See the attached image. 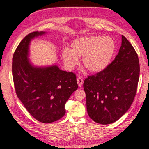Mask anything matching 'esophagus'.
<instances>
[{"label":"esophagus","mask_w":149,"mask_h":149,"mask_svg":"<svg viewBox=\"0 0 149 149\" xmlns=\"http://www.w3.org/2000/svg\"><path fill=\"white\" fill-rule=\"evenodd\" d=\"M77 84L79 85V87L81 86V85H83V84H84V80H83V79H82L81 77H77Z\"/></svg>","instance_id":"esophagus-1"}]
</instances>
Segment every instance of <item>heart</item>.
Wrapping results in <instances>:
<instances>
[{
	"label": "heart",
	"instance_id": "obj_1",
	"mask_svg": "<svg viewBox=\"0 0 149 149\" xmlns=\"http://www.w3.org/2000/svg\"><path fill=\"white\" fill-rule=\"evenodd\" d=\"M116 51V44L110 37L88 36L75 39L70 45V50H62L65 64L73 68L82 58V64L88 72H101L109 65Z\"/></svg>",
	"mask_w": 149,
	"mask_h": 149
}]
</instances>
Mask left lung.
<instances>
[{
	"label": "left lung",
	"mask_w": 149,
	"mask_h": 149,
	"mask_svg": "<svg viewBox=\"0 0 149 149\" xmlns=\"http://www.w3.org/2000/svg\"><path fill=\"white\" fill-rule=\"evenodd\" d=\"M140 67L137 52L122 35L118 54L104 71L91 75L84 83L88 115L95 122H116L134 100Z\"/></svg>",
	"instance_id": "1"
}]
</instances>
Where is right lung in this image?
<instances>
[{"instance_id":"right-lung-1","label":"right lung","mask_w":149,"mask_h":149,"mask_svg":"<svg viewBox=\"0 0 149 149\" xmlns=\"http://www.w3.org/2000/svg\"><path fill=\"white\" fill-rule=\"evenodd\" d=\"M45 31L28 34L20 42L12 58V75L18 99L33 117L47 123L64 116L65 104L77 89L76 75L56 65L35 66L29 59V45Z\"/></svg>"}]
</instances>
